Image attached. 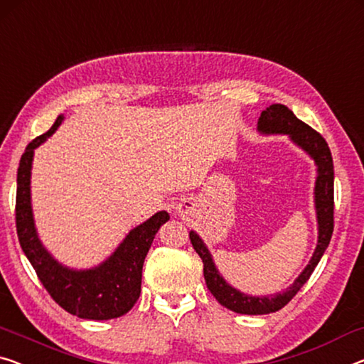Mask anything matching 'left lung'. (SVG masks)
Here are the masks:
<instances>
[{
    "mask_svg": "<svg viewBox=\"0 0 364 364\" xmlns=\"http://www.w3.org/2000/svg\"><path fill=\"white\" fill-rule=\"evenodd\" d=\"M257 129L263 135H287L291 142L306 151L316 164L317 176L316 188H314V203H316L318 237L311 262L294 279V283L286 287L283 292H276V294L250 296L227 283L224 276L217 269L213 255L205 247L203 238L194 230L189 232L194 250L203 259L204 279L208 289L213 292V296L222 306L237 314H247V316H263V314H271L283 309L311 278L312 271L316 269L322 255L327 250L333 232V160L325 139L312 127H309L306 122L297 119L294 112L283 105H271L267 107L258 119Z\"/></svg>",
    "mask_w": 364,
    "mask_h": 364,
    "instance_id": "obj_1",
    "label": "left lung"
}]
</instances>
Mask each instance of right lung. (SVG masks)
I'll return each instance as SVG.
<instances>
[{
	"instance_id": "obj_1",
	"label": "right lung",
	"mask_w": 364,
	"mask_h": 364,
	"mask_svg": "<svg viewBox=\"0 0 364 364\" xmlns=\"http://www.w3.org/2000/svg\"><path fill=\"white\" fill-rule=\"evenodd\" d=\"M63 121L58 116L50 130L32 140L21 156L16 193V229L21 248L36 269L41 283L58 306L80 318L109 321L127 314L140 296L142 268L155 234L170 220L160 210L134 227L105 262L88 269L68 268L42 245L31 204V170L34 150L55 132Z\"/></svg>"
}]
</instances>
